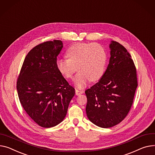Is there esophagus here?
Wrapping results in <instances>:
<instances>
[{"instance_id":"esophagus-1","label":"esophagus","mask_w":155,"mask_h":155,"mask_svg":"<svg viewBox=\"0 0 155 155\" xmlns=\"http://www.w3.org/2000/svg\"><path fill=\"white\" fill-rule=\"evenodd\" d=\"M84 93V91L83 90H77V89H75V94L77 95H79L80 94H82Z\"/></svg>"}]
</instances>
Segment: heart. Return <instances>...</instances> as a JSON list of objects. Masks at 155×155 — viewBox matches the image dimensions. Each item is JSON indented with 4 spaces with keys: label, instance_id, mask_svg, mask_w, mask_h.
<instances>
[{
    "label": "heart",
    "instance_id": "heart-1",
    "mask_svg": "<svg viewBox=\"0 0 155 155\" xmlns=\"http://www.w3.org/2000/svg\"><path fill=\"white\" fill-rule=\"evenodd\" d=\"M68 58L57 60V66L67 78H71L78 68L74 83L78 88L85 87L91 80H100L104 75L107 60L105 48L95 43H75L67 52Z\"/></svg>",
    "mask_w": 155,
    "mask_h": 155
}]
</instances>
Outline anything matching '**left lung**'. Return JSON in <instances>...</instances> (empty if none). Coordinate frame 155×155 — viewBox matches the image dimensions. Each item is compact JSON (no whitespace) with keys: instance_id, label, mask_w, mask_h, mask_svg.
Returning <instances> with one entry per match:
<instances>
[{"instance_id":"left-lung-1","label":"left lung","mask_w":155,"mask_h":155,"mask_svg":"<svg viewBox=\"0 0 155 155\" xmlns=\"http://www.w3.org/2000/svg\"><path fill=\"white\" fill-rule=\"evenodd\" d=\"M110 48L104 74L85 91L88 118L104 128L115 126L127 117L138 86L136 67L127 50L115 41H111Z\"/></svg>"}]
</instances>
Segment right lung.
<instances>
[{
  "label": "right lung",
  "mask_w": 155,
  "mask_h": 155,
  "mask_svg": "<svg viewBox=\"0 0 155 155\" xmlns=\"http://www.w3.org/2000/svg\"><path fill=\"white\" fill-rule=\"evenodd\" d=\"M62 47V42L58 40L34 47L25 58L17 81L20 104L44 128L55 127L64 120L75 94L57 66Z\"/></svg>",
  "instance_id": "obj_1"
}]
</instances>
